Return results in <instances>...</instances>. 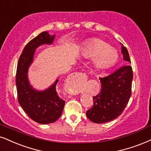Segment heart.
Instances as JSON below:
<instances>
[{"label": "heart", "mask_w": 151, "mask_h": 151, "mask_svg": "<svg viewBox=\"0 0 151 151\" xmlns=\"http://www.w3.org/2000/svg\"><path fill=\"white\" fill-rule=\"evenodd\" d=\"M83 54L85 57H95L94 64L98 68H106L113 66L118 62L119 55L117 50L109 47L100 39H92L83 47Z\"/></svg>", "instance_id": "obj_1"}]
</instances>
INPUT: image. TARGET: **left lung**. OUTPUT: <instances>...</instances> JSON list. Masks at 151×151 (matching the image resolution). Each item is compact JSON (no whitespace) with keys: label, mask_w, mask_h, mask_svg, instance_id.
Instances as JSON below:
<instances>
[{"label":"left lung","mask_w":151,"mask_h":151,"mask_svg":"<svg viewBox=\"0 0 151 151\" xmlns=\"http://www.w3.org/2000/svg\"><path fill=\"white\" fill-rule=\"evenodd\" d=\"M124 60L131 63L128 51L120 43ZM132 68L129 65L120 67L106 77L99 78L101 90L93 96L94 105L86 112L90 120L94 123H104L122 114L132 94Z\"/></svg>","instance_id":"left-lung-1"}]
</instances>
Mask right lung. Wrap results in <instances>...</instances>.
Listing matches in <instances>:
<instances>
[{"mask_svg":"<svg viewBox=\"0 0 151 151\" xmlns=\"http://www.w3.org/2000/svg\"><path fill=\"white\" fill-rule=\"evenodd\" d=\"M55 36L45 31L28 42L20 55L17 68L16 86L19 104L29 118L43 124L52 123L58 120L62 113L65 101L59 97L56 90L58 80L47 90L37 91L29 84L27 73L36 48L43 44H52Z\"/></svg>","mask_w":151,"mask_h":151,"instance_id":"obj_1","label":"right lung"}]
</instances>
